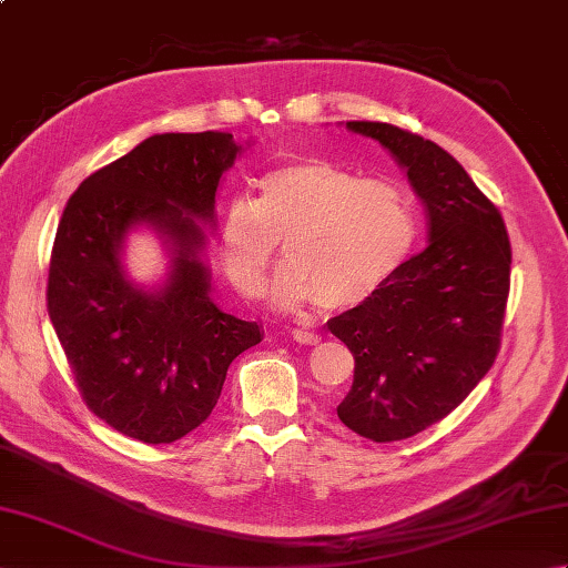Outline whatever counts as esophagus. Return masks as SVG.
<instances>
[{
	"mask_svg": "<svg viewBox=\"0 0 568 568\" xmlns=\"http://www.w3.org/2000/svg\"><path fill=\"white\" fill-rule=\"evenodd\" d=\"M293 339H295L297 344H307V346H312V344H317V342H320V334H315V332H307V329H293Z\"/></svg>",
	"mask_w": 568,
	"mask_h": 568,
	"instance_id": "1",
	"label": "esophagus"
}]
</instances>
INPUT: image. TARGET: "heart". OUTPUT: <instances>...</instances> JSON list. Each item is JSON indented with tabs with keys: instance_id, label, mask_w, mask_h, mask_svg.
<instances>
[{
	"instance_id": "1",
	"label": "heart",
	"mask_w": 568,
	"mask_h": 568,
	"mask_svg": "<svg viewBox=\"0 0 568 568\" xmlns=\"http://www.w3.org/2000/svg\"><path fill=\"white\" fill-rule=\"evenodd\" d=\"M415 239V204L403 183L300 159L265 173L256 202L226 204L216 246L236 291L258 297L283 241L287 265L275 283V303L346 312L368 303L400 271Z\"/></svg>"
}]
</instances>
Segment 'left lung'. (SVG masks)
Listing matches in <instances>:
<instances>
[{"label": "left lung", "mask_w": 568, "mask_h": 568, "mask_svg": "<svg viewBox=\"0 0 568 568\" xmlns=\"http://www.w3.org/2000/svg\"><path fill=\"white\" fill-rule=\"evenodd\" d=\"M346 126L395 155L429 220V246L368 303L327 322L354 356L352 390L336 415L371 442H400L437 425L490 371L513 251L500 210L454 155L393 124Z\"/></svg>", "instance_id": "1"}]
</instances>
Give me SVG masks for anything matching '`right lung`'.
<instances>
[{"label": "right lung", "instance_id": "obj_1", "mask_svg": "<svg viewBox=\"0 0 568 568\" xmlns=\"http://www.w3.org/2000/svg\"><path fill=\"white\" fill-rule=\"evenodd\" d=\"M241 149L226 131L155 134L84 178L60 216L48 265V315L94 415L143 444L197 429L220 400L226 368L261 342L256 322L210 297L200 261L220 178ZM134 223L169 236L176 258L159 294L131 286L118 248Z\"/></svg>", "mask_w": 568, "mask_h": 568}]
</instances>
